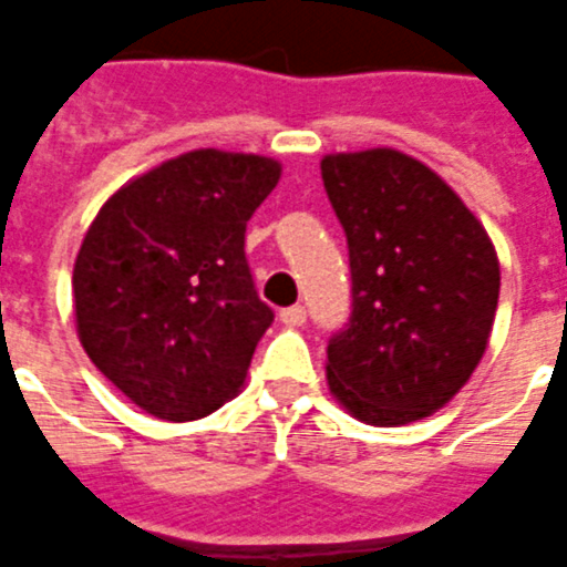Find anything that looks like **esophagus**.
Segmentation results:
<instances>
[{
    "label": "esophagus",
    "mask_w": 567,
    "mask_h": 567,
    "mask_svg": "<svg viewBox=\"0 0 567 567\" xmlns=\"http://www.w3.org/2000/svg\"><path fill=\"white\" fill-rule=\"evenodd\" d=\"M305 317H308V313H305V308H301V305H292V308H284V311H280V323L301 326L305 323Z\"/></svg>",
    "instance_id": "34e87169"
}]
</instances>
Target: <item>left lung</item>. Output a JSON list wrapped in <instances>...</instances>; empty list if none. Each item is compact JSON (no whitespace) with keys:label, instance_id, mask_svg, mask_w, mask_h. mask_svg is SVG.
I'll return each instance as SVG.
<instances>
[{"label":"left lung","instance_id":"left-lung-1","mask_svg":"<svg viewBox=\"0 0 567 567\" xmlns=\"http://www.w3.org/2000/svg\"><path fill=\"white\" fill-rule=\"evenodd\" d=\"M344 226L353 305L329 338V390L369 425L435 414L477 369L498 308V256L481 220L429 168L390 147L320 163Z\"/></svg>","mask_w":567,"mask_h":567}]
</instances>
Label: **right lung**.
<instances>
[{
  "mask_svg": "<svg viewBox=\"0 0 567 567\" xmlns=\"http://www.w3.org/2000/svg\"><path fill=\"white\" fill-rule=\"evenodd\" d=\"M278 177L268 156L193 151L130 181L90 223L72 275L78 334L147 414L187 423L241 390L275 320L244 233Z\"/></svg>",
  "mask_w": 567,
  "mask_h": 567,
  "instance_id": "1",
  "label": "right lung"
}]
</instances>
